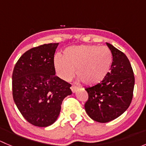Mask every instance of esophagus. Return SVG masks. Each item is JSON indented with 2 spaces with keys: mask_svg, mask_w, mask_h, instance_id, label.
Masks as SVG:
<instances>
[{
  "mask_svg": "<svg viewBox=\"0 0 146 146\" xmlns=\"http://www.w3.org/2000/svg\"><path fill=\"white\" fill-rule=\"evenodd\" d=\"M70 89H71L72 92H73V93H74V92H77L78 90L79 89V88H78V86H76V85H72V86H71V88H70Z\"/></svg>",
  "mask_w": 146,
  "mask_h": 146,
  "instance_id": "34e87169",
  "label": "esophagus"
}]
</instances>
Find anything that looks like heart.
<instances>
[{
	"mask_svg": "<svg viewBox=\"0 0 146 146\" xmlns=\"http://www.w3.org/2000/svg\"><path fill=\"white\" fill-rule=\"evenodd\" d=\"M112 54L107 46L79 45L66 48L62 57L54 58V68L63 80H70L76 76L83 84L92 86L107 77L112 65Z\"/></svg>",
	"mask_w": 146,
	"mask_h": 146,
	"instance_id": "1",
	"label": "heart"
}]
</instances>
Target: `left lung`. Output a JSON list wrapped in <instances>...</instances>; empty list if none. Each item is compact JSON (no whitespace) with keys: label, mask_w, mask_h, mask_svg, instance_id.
<instances>
[{"label":"left lung","mask_w":146,"mask_h":146,"mask_svg":"<svg viewBox=\"0 0 146 146\" xmlns=\"http://www.w3.org/2000/svg\"><path fill=\"white\" fill-rule=\"evenodd\" d=\"M107 45L113 57L110 73L101 82L85 88L88 94L85 111L91 119L100 123L117 119L129 108L135 82L133 69L126 56L110 44Z\"/></svg>","instance_id":"1"}]
</instances>
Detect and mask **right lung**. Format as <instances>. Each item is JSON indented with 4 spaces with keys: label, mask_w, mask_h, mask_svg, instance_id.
Wrapping results in <instances>:
<instances>
[{
    "label": "right lung",
    "mask_w": 146,
    "mask_h": 146,
    "mask_svg": "<svg viewBox=\"0 0 146 146\" xmlns=\"http://www.w3.org/2000/svg\"><path fill=\"white\" fill-rule=\"evenodd\" d=\"M58 43L34 47L21 56L12 76L13 97L29 123L46 127L56 121L71 85L56 76L54 54Z\"/></svg>",
    "instance_id": "right-lung-1"
}]
</instances>
